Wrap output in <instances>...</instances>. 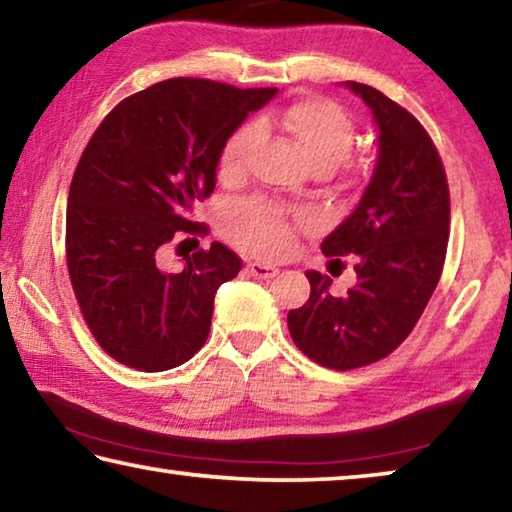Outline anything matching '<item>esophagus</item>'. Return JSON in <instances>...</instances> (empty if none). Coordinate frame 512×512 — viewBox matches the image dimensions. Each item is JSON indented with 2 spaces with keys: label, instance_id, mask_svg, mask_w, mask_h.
<instances>
[{
  "label": "esophagus",
  "instance_id": "esophagus-1",
  "mask_svg": "<svg viewBox=\"0 0 512 512\" xmlns=\"http://www.w3.org/2000/svg\"><path fill=\"white\" fill-rule=\"evenodd\" d=\"M248 273L257 277V280H271V277L280 273V268L273 266V264H264V262H250Z\"/></svg>",
  "mask_w": 512,
  "mask_h": 512
}]
</instances>
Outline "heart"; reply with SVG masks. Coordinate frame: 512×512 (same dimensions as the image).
<instances>
[{
    "mask_svg": "<svg viewBox=\"0 0 512 512\" xmlns=\"http://www.w3.org/2000/svg\"><path fill=\"white\" fill-rule=\"evenodd\" d=\"M259 128L273 126L296 146L314 171H332L348 158L354 144V124L345 110L325 99H307L293 103L277 117H262ZM255 133L239 128L223 146L221 176L237 180L244 176L253 153ZM225 230L241 248L259 255H277L291 244V230L277 207L264 201L239 203L225 214Z\"/></svg>",
    "mask_w": 512,
    "mask_h": 512,
    "instance_id": "heart-1",
    "label": "heart"
}]
</instances>
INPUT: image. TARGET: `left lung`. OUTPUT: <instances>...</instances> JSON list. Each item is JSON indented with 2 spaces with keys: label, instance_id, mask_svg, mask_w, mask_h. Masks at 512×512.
<instances>
[{
  "label": "left lung",
  "instance_id": "left-lung-1",
  "mask_svg": "<svg viewBox=\"0 0 512 512\" xmlns=\"http://www.w3.org/2000/svg\"><path fill=\"white\" fill-rule=\"evenodd\" d=\"M345 88L372 112L377 160L357 207L320 250L357 255V284L339 298L327 275L307 271L309 300L287 316L293 343L334 370L384 359L411 334L443 273L449 239L447 178L427 131L370 85Z\"/></svg>",
  "mask_w": 512,
  "mask_h": 512
}]
</instances>
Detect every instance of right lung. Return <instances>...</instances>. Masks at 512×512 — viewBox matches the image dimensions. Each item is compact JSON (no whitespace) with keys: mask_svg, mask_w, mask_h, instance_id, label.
<instances>
[{"mask_svg":"<svg viewBox=\"0 0 512 512\" xmlns=\"http://www.w3.org/2000/svg\"><path fill=\"white\" fill-rule=\"evenodd\" d=\"M275 94L169 79L121 101L85 146L67 196V268L110 357L162 372L203 348L216 291L241 259L212 241L171 273L160 255L169 241L207 230L187 216L214 192L225 142Z\"/></svg>","mask_w":512,"mask_h":512,"instance_id":"add662e5","label":"right lung"}]
</instances>
